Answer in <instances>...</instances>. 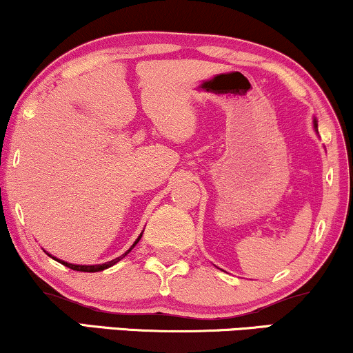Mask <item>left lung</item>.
Here are the masks:
<instances>
[{
  "mask_svg": "<svg viewBox=\"0 0 353 353\" xmlns=\"http://www.w3.org/2000/svg\"><path fill=\"white\" fill-rule=\"evenodd\" d=\"M314 128H318V123H316V120H314Z\"/></svg>",
  "mask_w": 353,
  "mask_h": 353,
  "instance_id": "obj_1",
  "label": "left lung"
}]
</instances>
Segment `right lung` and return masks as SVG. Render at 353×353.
Instances as JSON below:
<instances>
[{
    "mask_svg": "<svg viewBox=\"0 0 353 353\" xmlns=\"http://www.w3.org/2000/svg\"><path fill=\"white\" fill-rule=\"evenodd\" d=\"M141 234H143V233H141ZM141 234H140V236H138V238H137V241H135V243H133V246H132L130 249H128V251H127V252H125V254H122V256H120V257H117V259H114V261H109V262H105V264H97V265H77V264H70V262L60 261V259H57V257H53V256H52V257H53V259H55V261H57V262H60V264H63V265H66V267H70V269H73V270H78V272H101V270H104V269H107V267H110V265L117 264V262L120 261V259H123L125 256H127V254H128V252H130V251H132V249L137 246V243H138V241H140V239H141ZM48 256H50V254H48Z\"/></svg>",
    "mask_w": 353,
    "mask_h": 353,
    "instance_id": "obj_1",
    "label": "right lung"
}]
</instances>
